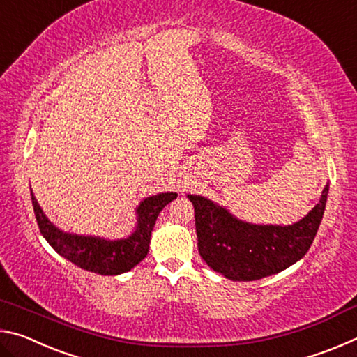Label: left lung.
Listing matches in <instances>:
<instances>
[{
	"instance_id": "8db88e82",
	"label": "left lung",
	"mask_w": 357,
	"mask_h": 357,
	"mask_svg": "<svg viewBox=\"0 0 357 357\" xmlns=\"http://www.w3.org/2000/svg\"><path fill=\"white\" fill-rule=\"evenodd\" d=\"M329 184L309 214L293 225H257L200 195L195 209L198 252L209 268L234 282H250L289 268L305 255L321 223Z\"/></svg>"
}]
</instances>
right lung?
Returning a JSON list of instances; mask_svg holds the SVG:
<instances>
[{
    "label": "right lung",
    "instance_id": "add662e5",
    "mask_svg": "<svg viewBox=\"0 0 357 357\" xmlns=\"http://www.w3.org/2000/svg\"><path fill=\"white\" fill-rule=\"evenodd\" d=\"M178 193L167 192L148 197L138 204L137 227L130 236L124 239H104L99 236L64 233L47 219L31 190V200L42 236L47 239L55 252L68 258L82 269L100 275H118L128 273L148 255L151 231L155 225L157 215Z\"/></svg>",
    "mask_w": 357,
    "mask_h": 357
}]
</instances>
